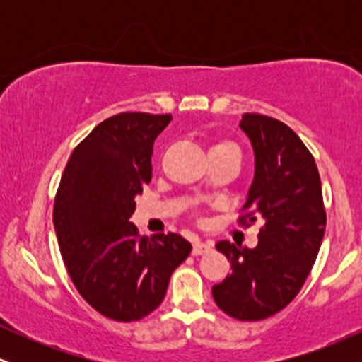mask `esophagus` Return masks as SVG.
Here are the masks:
<instances>
[{
  "instance_id": "34e87169",
  "label": "esophagus",
  "mask_w": 362,
  "mask_h": 362,
  "mask_svg": "<svg viewBox=\"0 0 362 362\" xmlns=\"http://www.w3.org/2000/svg\"><path fill=\"white\" fill-rule=\"evenodd\" d=\"M213 250V243L209 242H195L192 248V255H204Z\"/></svg>"
}]
</instances>
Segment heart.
<instances>
[{
	"instance_id": "1",
	"label": "heart",
	"mask_w": 362,
	"mask_h": 362,
	"mask_svg": "<svg viewBox=\"0 0 362 362\" xmlns=\"http://www.w3.org/2000/svg\"><path fill=\"white\" fill-rule=\"evenodd\" d=\"M223 144H230V143H221V144H216V146H223Z\"/></svg>"
}]
</instances>
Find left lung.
<instances>
[{
	"label": "left lung",
	"mask_w": 362,
	"mask_h": 362,
	"mask_svg": "<svg viewBox=\"0 0 362 362\" xmlns=\"http://www.w3.org/2000/svg\"><path fill=\"white\" fill-rule=\"evenodd\" d=\"M240 129L255 155L243 207L252 209L248 221L260 218L262 228L255 248L216 243L231 274L213 286V298L230 317L257 322L286 308L300 293L317 260L327 214L315 158L293 129L260 114H243Z\"/></svg>",
	"instance_id": "8db88e82"
}]
</instances>
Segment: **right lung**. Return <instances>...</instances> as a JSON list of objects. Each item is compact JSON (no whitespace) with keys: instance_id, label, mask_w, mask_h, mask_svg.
Returning <instances> with one entry per match:
<instances>
[{"instance_id":"right-lung-1","label":"right lung","mask_w":362,"mask_h":362,"mask_svg":"<svg viewBox=\"0 0 362 362\" xmlns=\"http://www.w3.org/2000/svg\"><path fill=\"white\" fill-rule=\"evenodd\" d=\"M172 115L126 112L74 148L54 201V230L71 281L103 317L136 322L156 310L192 245L177 233L139 238L129 219L151 180L153 144Z\"/></svg>"}]
</instances>
